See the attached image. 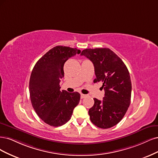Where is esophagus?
Segmentation results:
<instances>
[{"label":"esophagus","mask_w":158,"mask_h":158,"mask_svg":"<svg viewBox=\"0 0 158 158\" xmlns=\"http://www.w3.org/2000/svg\"><path fill=\"white\" fill-rule=\"evenodd\" d=\"M86 96V94H81V98H85Z\"/></svg>","instance_id":"esophagus-1"}]
</instances>
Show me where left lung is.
Returning <instances> with one entry per match:
<instances>
[{"label":"left lung","mask_w":158,"mask_h":158,"mask_svg":"<svg viewBox=\"0 0 158 158\" xmlns=\"http://www.w3.org/2000/svg\"><path fill=\"white\" fill-rule=\"evenodd\" d=\"M81 55L93 62L94 83L101 81L105 92L102 101L94 98V104L89 110L90 121L99 128H111L123 119L131 103L132 85L128 69L108 48H86Z\"/></svg>","instance_id":"1"}]
</instances>
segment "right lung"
<instances>
[{"label":"right lung","mask_w":158,"mask_h":158,"mask_svg":"<svg viewBox=\"0 0 158 158\" xmlns=\"http://www.w3.org/2000/svg\"><path fill=\"white\" fill-rule=\"evenodd\" d=\"M81 50L56 46L35 64L29 80V94L33 108L44 123L63 125L71 119L80 100L77 92L60 90V82L64 76V65L69 58Z\"/></svg>","instance_id":"1"}]
</instances>
